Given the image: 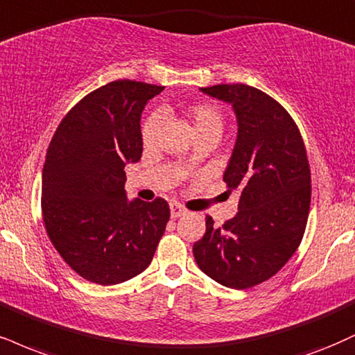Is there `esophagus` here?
Wrapping results in <instances>:
<instances>
[{"instance_id": "esophagus-1", "label": "esophagus", "mask_w": 355, "mask_h": 355, "mask_svg": "<svg viewBox=\"0 0 355 355\" xmlns=\"http://www.w3.org/2000/svg\"><path fill=\"white\" fill-rule=\"evenodd\" d=\"M170 215L172 218H180L182 215H185V208L180 203H170Z\"/></svg>"}]
</instances>
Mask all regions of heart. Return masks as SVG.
<instances>
[{"label": "heart", "instance_id": "b5f03b06", "mask_svg": "<svg viewBox=\"0 0 355 355\" xmlns=\"http://www.w3.org/2000/svg\"><path fill=\"white\" fill-rule=\"evenodd\" d=\"M166 109H162V114H165ZM185 119L189 121L191 132L196 139L205 135L218 137L223 132V115L215 105L211 104H195L185 109ZM160 129V117L157 114L150 115L142 127V140L147 147L155 142L157 134Z\"/></svg>", "mask_w": 355, "mask_h": 355}]
</instances>
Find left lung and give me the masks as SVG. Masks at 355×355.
Instances as JSON below:
<instances>
[{
	"mask_svg": "<svg viewBox=\"0 0 355 355\" xmlns=\"http://www.w3.org/2000/svg\"><path fill=\"white\" fill-rule=\"evenodd\" d=\"M232 105L236 140L223 180L240 190L238 213L193 245L198 268L216 283L246 289L275 276L297 250L311 203V172L302 137L272 97L246 84L202 87Z\"/></svg>",
	"mask_w": 355,
	"mask_h": 355,
	"instance_id": "1",
	"label": "left lung"
}]
</instances>
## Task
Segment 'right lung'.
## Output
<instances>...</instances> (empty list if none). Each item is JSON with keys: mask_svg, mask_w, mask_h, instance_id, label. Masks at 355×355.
<instances>
[{"mask_svg": "<svg viewBox=\"0 0 355 355\" xmlns=\"http://www.w3.org/2000/svg\"><path fill=\"white\" fill-rule=\"evenodd\" d=\"M160 85L114 80L59 123L42 168V218L58 253L91 283L110 286L152 261L170 208L127 198L125 168L142 157L140 117Z\"/></svg>", "mask_w": 355, "mask_h": 355, "instance_id": "1", "label": "right lung"}]
</instances>
